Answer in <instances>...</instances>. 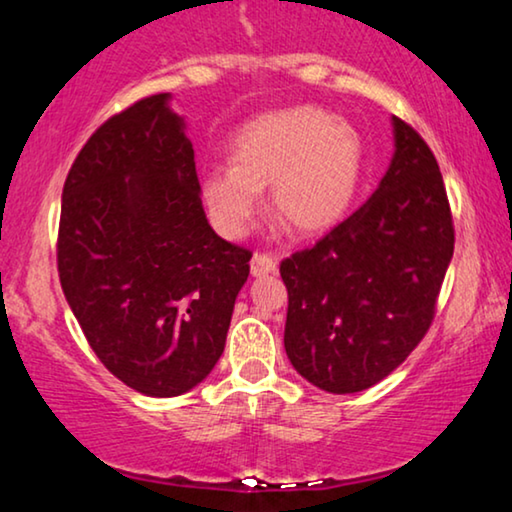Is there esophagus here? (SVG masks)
<instances>
[{
	"label": "esophagus",
	"mask_w": 512,
	"mask_h": 512,
	"mask_svg": "<svg viewBox=\"0 0 512 512\" xmlns=\"http://www.w3.org/2000/svg\"><path fill=\"white\" fill-rule=\"evenodd\" d=\"M277 272V256L275 254H256L251 256V275L254 277H263V275H272Z\"/></svg>",
	"instance_id": "1"
}]
</instances>
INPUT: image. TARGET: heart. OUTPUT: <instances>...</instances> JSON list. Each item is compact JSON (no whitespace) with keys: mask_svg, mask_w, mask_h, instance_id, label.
<instances>
[{"mask_svg":"<svg viewBox=\"0 0 512 512\" xmlns=\"http://www.w3.org/2000/svg\"><path fill=\"white\" fill-rule=\"evenodd\" d=\"M366 165L363 139L352 125L317 107H293L247 123L233 144V165L202 179L214 226L242 237L270 186L268 207L300 235L321 233L345 219Z\"/></svg>","mask_w":512,"mask_h":512,"instance_id":"obj_1","label":"heart"}]
</instances>
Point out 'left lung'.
Segmentation results:
<instances>
[{
  "label": "left lung",
  "instance_id": "left-lung-1",
  "mask_svg": "<svg viewBox=\"0 0 512 512\" xmlns=\"http://www.w3.org/2000/svg\"><path fill=\"white\" fill-rule=\"evenodd\" d=\"M394 156L375 193L314 247L279 265L284 349L328 394L384 380L429 331L454 251L450 205L422 137L391 116Z\"/></svg>",
  "mask_w": 512,
  "mask_h": 512
}]
</instances>
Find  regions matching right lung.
I'll use <instances>...</instances> for the list:
<instances>
[{
    "label": "right lung",
    "instance_id": "add662e5",
    "mask_svg": "<svg viewBox=\"0 0 512 512\" xmlns=\"http://www.w3.org/2000/svg\"><path fill=\"white\" fill-rule=\"evenodd\" d=\"M170 102L151 95L93 132L62 188L58 235L60 284L90 347L153 398L212 373L251 258L209 226Z\"/></svg>",
    "mask_w": 512,
    "mask_h": 512
}]
</instances>
